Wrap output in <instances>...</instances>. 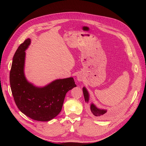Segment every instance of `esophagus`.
I'll list each match as a JSON object with an SVG mask.
<instances>
[{
  "label": "esophagus",
  "mask_w": 146,
  "mask_h": 146,
  "mask_svg": "<svg viewBox=\"0 0 146 146\" xmlns=\"http://www.w3.org/2000/svg\"><path fill=\"white\" fill-rule=\"evenodd\" d=\"M77 80L78 82H82L83 80V75L81 73H79L77 75Z\"/></svg>",
  "instance_id": "obj_1"
}]
</instances>
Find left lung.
Here are the masks:
<instances>
[{"mask_svg":"<svg viewBox=\"0 0 146 146\" xmlns=\"http://www.w3.org/2000/svg\"><path fill=\"white\" fill-rule=\"evenodd\" d=\"M82 89H83L84 98H85V101L88 104L89 101V92L85 87H83ZM90 110L91 113L93 115L94 117H95L97 119H102L104 117H105L106 113L107 112L106 110L99 109V108H97L96 105H94V104H93V103L90 104Z\"/></svg>","mask_w":146,"mask_h":146,"instance_id":"1","label":"left lung"}]
</instances>
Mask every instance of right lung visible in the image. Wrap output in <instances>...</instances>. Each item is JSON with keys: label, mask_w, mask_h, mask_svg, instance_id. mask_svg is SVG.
<instances>
[{"label": "right lung", "mask_w": 146, "mask_h": 146, "mask_svg": "<svg viewBox=\"0 0 146 146\" xmlns=\"http://www.w3.org/2000/svg\"><path fill=\"white\" fill-rule=\"evenodd\" d=\"M31 44L28 38L22 43L13 57L10 85L18 109L25 115L38 121H48L61 112L66 94L76 87L73 78L57 79L43 87L29 82L25 76V50Z\"/></svg>", "instance_id": "add662e5"}]
</instances>
